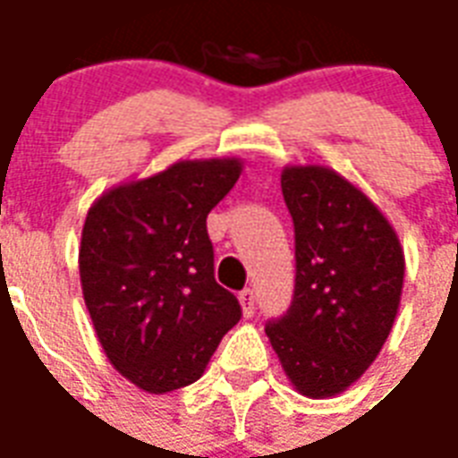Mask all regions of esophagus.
<instances>
[{
	"mask_svg": "<svg viewBox=\"0 0 458 458\" xmlns=\"http://www.w3.org/2000/svg\"><path fill=\"white\" fill-rule=\"evenodd\" d=\"M240 302H242L244 317H252L254 305H257V295H254L252 288H244V291L240 293Z\"/></svg>",
	"mask_w": 458,
	"mask_h": 458,
	"instance_id": "34e87169",
	"label": "esophagus"
}]
</instances>
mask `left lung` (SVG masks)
<instances>
[{"label":"left lung","mask_w":458,"mask_h":458,"mask_svg":"<svg viewBox=\"0 0 458 458\" xmlns=\"http://www.w3.org/2000/svg\"><path fill=\"white\" fill-rule=\"evenodd\" d=\"M281 190L295 225V295L267 336L307 399H329L365 375L389 338L403 247L384 214L327 165H288Z\"/></svg>","instance_id":"obj_1"}]
</instances>
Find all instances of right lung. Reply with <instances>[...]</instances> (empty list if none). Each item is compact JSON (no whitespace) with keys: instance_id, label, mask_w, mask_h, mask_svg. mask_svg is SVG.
<instances>
[{"instance_id":"1","label":"right lung","mask_w":458,"mask_h":458,"mask_svg":"<svg viewBox=\"0 0 458 458\" xmlns=\"http://www.w3.org/2000/svg\"><path fill=\"white\" fill-rule=\"evenodd\" d=\"M240 158L180 160L93 201L79 274L107 360L141 392L197 382L242 317L216 284L206 216L235 187Z\"/></svg>"}]
</instances>
